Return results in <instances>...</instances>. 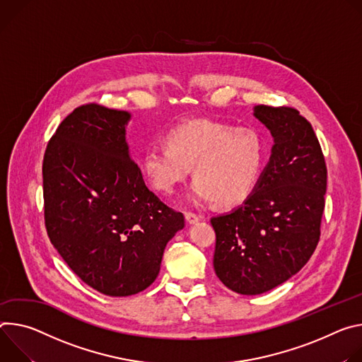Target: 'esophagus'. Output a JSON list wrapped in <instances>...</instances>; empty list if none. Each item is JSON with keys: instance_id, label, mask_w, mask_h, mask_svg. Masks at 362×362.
<instances>
[{"instance_id": "obj_1", "label": "esophagus", "mask_w": 362, "mask_h": 362, "mask_svg": "<svg viewBox=\"0 0 362 362\" xmlns=\"http://www.w3.org/2000/svg\"><path fill=\"white\" fill-rule=\"evenodd\" d=\"M184 216H185V220H187L188 224H195V223H198V220H199V217H198L197 214L191 213V211H185Z\"/></svg>"}]
</instances>
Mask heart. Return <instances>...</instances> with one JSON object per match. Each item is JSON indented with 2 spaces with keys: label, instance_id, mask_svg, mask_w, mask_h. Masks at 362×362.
<instances>
[{
  "label": "heart",
  "instance_id": "b5f03b06",
  "mask_svg": "<svg viewBox=\"0 0 362 362\" xmlns=\"http://www.w3.org/2000/svg\"><path fill=\"white\" fill-rule=\"evenodd\" d=\"M263 164L264 145L257 132L198 119L171 128L164 145L146 149L141 167L160 194H171L192 168V202L230 209L252 195Z\"/></svg>",
  "mask_w": 362,
  "mask_h": 362
}]
</instances>
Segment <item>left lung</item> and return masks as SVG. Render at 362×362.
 <instances>
[{
  "mask_svg": "<svg viewBox=\"0 0 362 362\" xmlns=\"http://www.w3.org/2000/svg\"><path fill=\"white\" fill-rule=\"evenodd\" d=\"M274 145L253 194L211 218L214 270L240 295H260L286 282L313 255L325 209L327 164L312 125L288 106H255Z\"/></svg>",
  "mask_w": 362,
  "mask_h": 362,
  "instance_id": "obj_1",
  "label": "left lung"
}]
</instances>
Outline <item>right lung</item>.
Here are the masks:
<instances>
[{"instance_id": "right-lung-1", "label": "right lung", "mask_w": 362, "mask_h": 362, "mask_svg": "<svg viewBox=\"0 0 362 362\" xmlns=\"http://www.w3.org/2000/svg\"><path fill=\"white\" fill-rule=\"evenodd\" d=\"M131 113L76 107L43 159L45 223L52 245L86 285L129 296L156 279L184 216L145 185L125 132Z\"/></svg>"}]
</instances>
